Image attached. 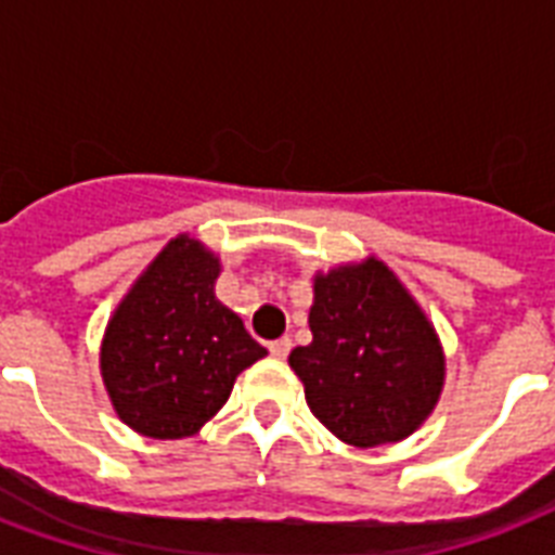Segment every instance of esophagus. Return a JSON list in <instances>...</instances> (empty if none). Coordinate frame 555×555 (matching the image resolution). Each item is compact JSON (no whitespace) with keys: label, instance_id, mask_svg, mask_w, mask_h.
<instances>
[{"label":"esophagus","instance_id":"obj_1","mask_svg":"<svg viewBox=\"0 0 555 555\" xmlns=\"http://www.w3.org/2000/svg\"><path fill=\"white\" fill-rule=\"evenodd\" d=\"M291 346H294V343H291L287 337L276 339V343H270V354L276 357V360H285V357L291 354Z\"/></svg>","mask_w":555,"mask_h":555}]
</instances>
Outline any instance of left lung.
Returning a JSON list of instances; mask_svg holds the SVG:
<instances>
[{
    "instance_id": "8db88e82",
    "label": "left lung",
    "mask_w": 555,
    "mask_h": 555,
    "mask_svg": "<svg viewBox=\"0 0 555 555\" xmlns=\"http://www.w3.org/2000/svg\"><path fill=\"white\" fill-rule=\"evenodd\" d=\"M311 346L287 363L313 417L357 449L397 443L421 429L443 391L447 357L409 287L377 256L313 276Z\"/></svg>"
}]
</instances>
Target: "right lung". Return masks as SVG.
<instances>
[{"label":"right lung","instance_id":"obj_1","mask_svg":"<svg viewBox=\"0 0 555 555\" xmlns=\"http://www.w3.org/2000/svg\"><path fill=\"white\" fill-rule=\"evenodd\" d=\"M221 259L190 233L143 268L108 317L100 377L117 417L143 438L198 435L235 377L268 354L218 302Z\"/></svg>","mask_w":555,"mask_h":555}]
</instances>
